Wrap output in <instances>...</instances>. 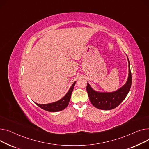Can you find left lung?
<instances>
[{"label":"left lung","mask_w":149,"mask_h":149,"mask_svg":"<svg viewBox=\"0 0 149 149\" xmlns=\"http://www.w3.org/2000/svg\"><path fill=\"white\" fill-rule=\"evenodd\" d=\"M127 60L129 63V74L127 81L125 85L117 90L112 92L97 91L93 89L90 85L87 83L86 91L88 93L90 100L94 107L102 110H111L118 107L126 98L132 84V75L128 58Z\"/></svg>","instance_id":"8db88e82"}]
</instances>
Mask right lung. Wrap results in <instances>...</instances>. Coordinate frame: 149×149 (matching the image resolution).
<instances>
[{"instance_id":"add662e5","label":"right lung","mask_w":149,"mask_h":149,"mask_svg":"<svg viewBox=\"0 0 149 149\" xmlns=\"http://www.w3.org/2000/svg\"><path fill=\"white\" fill-rule=\"evenodd\" d=\"M75 84H76V81L74 82V83L72 85L71 87L70 88L68 92L66 93V94L64 96V97L56 102L47 103V104H38L36 102L34 103H36L37 105H38L40 108L49 112H58V111H62L68 106L70 100V98H71L72 93Z\"/></svg>"}]
</instances>
